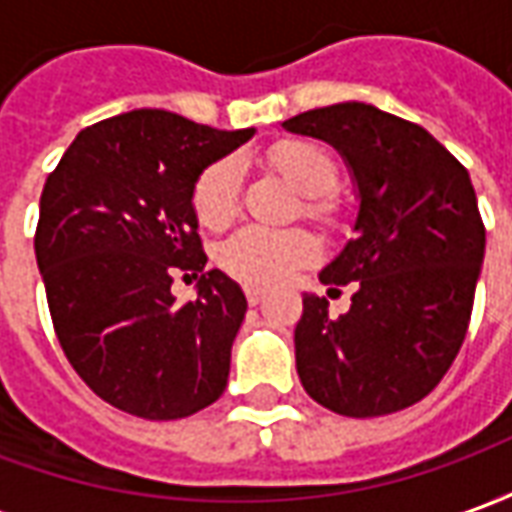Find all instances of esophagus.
<instances>
[{
	"instance_id": "obj_1",
	"label": "esophagus",
	"mask_w": 512,
	"mask_h": 512,
	"mask_svg": "<svg viewBox=\"0 0 512 512\" xmlns=\"http://www.w3.org/2000/svg\"><path fill=\"white\" fill-rule=\"evenodd\" d=\"M266 299V290L263 288H246V301L255 307V304H260V301Z\"/></svg>"
}]
</instances>
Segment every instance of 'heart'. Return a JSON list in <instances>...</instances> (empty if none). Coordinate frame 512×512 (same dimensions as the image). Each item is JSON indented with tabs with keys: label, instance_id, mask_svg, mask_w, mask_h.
I'll use <instances>...</instances> for the list:
<instances>
[{
	"label": "heart",
	"instance_id": "b5f03b06",
	"mask_svg": "<svg viewBox=\"0 0 512 512\" xmlns=\"http://www.w3.org/2000/svg\"><path fill=\"white\" fill-rule=\"evenodd\" d=\"M274 167L307 194V211L315 219L334 222L337 202L329 191L337 186V161L326 147L290 139L271 150ZM241 197V164L235 158H222L205 169L194 186V213L205 227H224L238 213ZM321 246L307 230H274L263 224H246L219 244V266L230 277L246 285H277L318 260Z\"/></svg>",
	"mask_w": 512,
	"mask_h": 512
}]
</instances>
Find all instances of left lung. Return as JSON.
Wrapping results in <instances>:
<instances>
[{
    "label": "left lung",
    "mask_w": 512,
    "mask_h": 512,
    "mask_svg": "<svg viewBox=\"0 0 512 512\" xmlns=\"http://www.w3.org/2000/svg\"><path fill=\"white\" fill-rule=\"evenodd\" d=\"M343 156L354 180V238L318 279L351 285V310L304 293L296 326L301 386L343 417L414 406L461 351L485 255L469 172L422 126L373 104L310 109L282 123Z\"/></svg>",
    "instance_id": "8db88e82"
}]
</instances>
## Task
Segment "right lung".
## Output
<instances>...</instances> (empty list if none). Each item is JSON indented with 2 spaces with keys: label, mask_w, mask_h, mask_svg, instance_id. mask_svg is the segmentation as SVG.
<instances>
[{
  "label": "right lung",
  "mask_w": 512,
  "mask_h": 512,
  "mask_svg": "<svg viewBox=\"0 0 512 512\" xmlns=\"http://www.w3.org/2000/svg\"><path fill=\"white\" fill-rule=\"evenodd\" d=\"M255 136L164 109H134L76 134L40 194L35 257L54 332L95 395L142 419L219 400L246 315L241 285L205 268L194 186ZM201 274L178 305L171 277Z\"/></svg>",
  "instance_id": "obj_1"
}]
</instances>
